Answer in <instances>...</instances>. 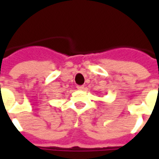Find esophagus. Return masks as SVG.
Returning <instances> with one entry per match:
<instances>
[{"label":"esophagus","mask_w":159,"mask_h":159,"mask_svg":"<svg viewBox=\"0 0 159 159\" xmlns=\"http://www.w3.org/2000/svg\"><path fill=\"white\" fill-rule=\"evenodd\" d=\"M76 88H77V89H78V90H83V89H84V86H77Z\"/></svg>","instance_id":"34e87169"}]
</instances>
